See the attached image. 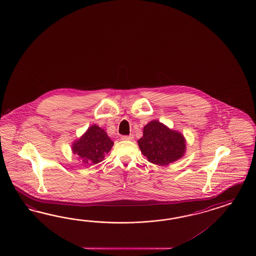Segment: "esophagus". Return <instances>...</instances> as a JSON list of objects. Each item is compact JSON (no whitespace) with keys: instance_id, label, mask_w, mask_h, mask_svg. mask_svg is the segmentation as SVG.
Segmentation results:
<instances>
[{"instance_id":"34e87169","label":"esophagus","mask_w":256,"mask_h":256,"mask_svg":"<svg viewBox=\"0 0 256 256\" xmlns=\"http://www.w3.org/2000/svg\"><path fill=\"white\" fill-rule=\"evenodd\" d=\"M133 135H130V136H121V140H133Z\"/></svg>"}]
</instances>
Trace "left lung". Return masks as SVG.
Instances as JSON below:
<instances>
[{"label": "left lung", "mask_w": 256, "mask_h": 256, "mask_svg": "<svg viewBox=\"0 0 256 256\" xmlns=\"http://www.w3.org/2000/svg\"><path fill=\"white\" fill-rule=\"evenodd\" d=\"M138 147L148 161L158 166H166L184 156L186 140L180 132L170 130L158 120L150 121L144 128Z\"/></svg>", "instance_id": "1"}]
</instances>
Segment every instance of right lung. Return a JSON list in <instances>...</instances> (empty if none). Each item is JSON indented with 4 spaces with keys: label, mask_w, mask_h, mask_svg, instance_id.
<instances>
[{
    "label": "right lung",
    "mask_w": 256,
    "mask_h": 256,
    "mask_svg": "<svg viewBox=\"0 0 256 256\" xmlns=\"http://www.w3.org/2000/svg\"><path fill=\"white\" fill-rule=\"evenodd\" d=\"M114 142L104 128L92 124L83 135L72 144V151L84 164H98L110 152Z\"/></svg>",
    "instance_id": "1"
}]
</instances>
